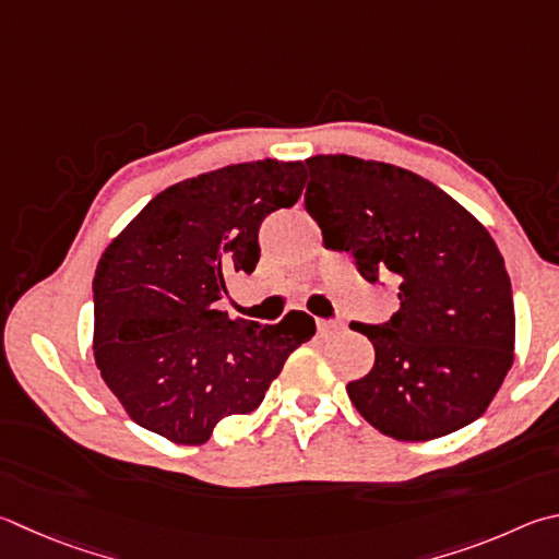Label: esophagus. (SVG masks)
<instances>
[{"mask_svg":"<svg viewBox=\"0 0 559 559\" xmlns=\"http://www.w3.org/2000/svg\"><path fill=\"white\" fill-rule=\"evenodd\" d=\"M342 320H328V318H318V330L320 332H334V330H340L342 328Z\"/></svg>","mask_w":559,"mask_h":559,"instance_id":"1","label":"esophagus"}]
</instances>
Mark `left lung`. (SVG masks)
Here are the masks:
<instances>
[{
  "mask_svg": "<svg viewBox=\"0 0 559 559\" xmlns=\"http://www.w3.org/2000/svg\"><path fill=\"white\" fill-rule=\"evenodd\" d=\"M306 207L324 247L349 251L369 283H393L401 308L352 322L377 352L347 393L395 440H435L489 408L513 364L509 271L481 222L411 170L354 156H312Z\"/></svg>",
  "mask_w": 559,
  "mask_h": 559,
  "instance_id": "1",
  "label": "left lung"
}]
</instances>
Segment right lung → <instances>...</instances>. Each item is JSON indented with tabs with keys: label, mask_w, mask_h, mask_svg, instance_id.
Returning a JSON list of instances; mask_svg holds the SVG:
<instances>
[{
	"label": "right lung",
	"mask_w": 559,
	"mask_h": 559,
	"mask_svg": "<svg viewBox=\"0 0 559 559\" xmlns=\"http://www.w3.org/2000/svg\"><path fill=\"white\" fill-rule=\"evenodd\" d=\"M302 160L237 164L176 182L111 241L93 281L95 361L141 428L202 444L225 415L257 411L314 334L308 312L278 324L217 310L231 273H253L259 229L306 188Z\"/></svg>",
	"instance_id": "obj_1"
}]
</instances>
